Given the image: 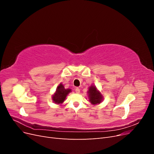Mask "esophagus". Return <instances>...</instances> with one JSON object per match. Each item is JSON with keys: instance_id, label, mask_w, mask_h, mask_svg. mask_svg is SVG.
I'll return each mask as SVG.
<instances>
[{"instance_id": "esophagus-1", "label": "esophagus", "mask_w": 154, "mask_h": 154, "mask_svg": "<svg viewBox=\"0 0 154 154\" xmlns=\"http://www.w3.org/2000/svg\"><path fill=\"white\" fill-rule=\"evenodd\" d=\"M75 91H76V93H80V88H79L78 87H76V88H75Z\"/></svg>"}]
</instances>
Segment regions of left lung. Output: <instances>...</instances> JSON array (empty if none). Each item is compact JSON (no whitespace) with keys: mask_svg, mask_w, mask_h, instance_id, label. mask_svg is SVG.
<instances>
[{"mask_svg":"<svg viewBox=\"0 0 154 154\" xmlns=\"http://www.w3.org/2000/svg\"><path fill=\"white\" fill-rule=\"evenodd\" d=\"M88 97L89 101L93 105H96L100 103L102 101V96L100 93L96 90V88L94 86H91L88 88Z\"/></svg>","mask_w":154,"mask_h":154,"instance_id":"1","label":"left lung"}]
</instances>
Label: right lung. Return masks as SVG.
<instances>
[{"label": "right lung", "mask_w": 154, "mask_h": 154, "mask_svg": "<svg viewBox=\"0 0 154 154\" xmlns=\"http://www.w3.org/2000/svg\"><path fill=\"white\" fill-rule=\"evenodd\" d=\"M71 91V90L69 89V88L66 89V88H64V86L60 83V85L58 86L57 88V91H56L54 95L53 96V101L57 104L62 103L65 99H66L67 95Z\"/></svg>", "instance_id": "right-lung-1"}]
</instances>
